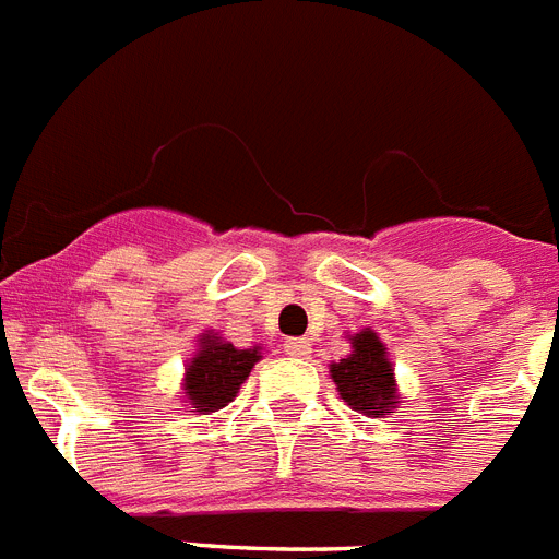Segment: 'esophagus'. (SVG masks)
Instances as JSON below:
<instances>
[{
    "mask_svg": "<svg viewBox=\"0 0 559 559\" xmlns=\"http://www.w3.org/2000/svg\"><path fill=\"white\" fill-rule=\"evenodd\" d=\"M285 353L288 356H299V359H308L311 356V342L308 338H288L285 342Z\"/></svg>",
    "mask_w": 559,
    "mask_h": 559,
    "instance_id": "1",
    "label": "esophagus"
}]
</instances>
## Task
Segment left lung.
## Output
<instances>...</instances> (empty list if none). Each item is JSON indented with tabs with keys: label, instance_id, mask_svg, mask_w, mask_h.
I'll use <instances>...</instances> for the list:
<instances>
[{
	"label": "left lung",
	"instance_id": "8db88e82",
	"mask_svg": "<svg viewBox=\"0 0 559 559\" xmlns=\"http://www.w3.org/2000/svg\"><path fill=\"white\" fill-rule=\"evenodd\" d=\"M350 347L353 350L347 359H338L331 365V379L338 395L345 399L347 407L359 409L365 416H388L390 409L399 404L388 347L379 338V333L370 331V328L353 333Z\"/></svg>",
	"mask_w": 559,
	"mask_h": 559
}]
</instances>
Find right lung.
<instances>
[{"mask_svg":"<svg viewBox=\"0 0 559 559\" xmlns=\"http://www.w3.org/2000/svg\"><path fill=\"white\" fill-rule=\"evenodd\" d=\"M260 359V347L240 350L231 342H223L221 333H203L198 342V353L189 359L183 373V393L192 407L189 413L209 416L234 402L240 384Z\"/></svg>","mask_w":559,"mask_h":559,"instance_id":"1","label":"right lung"}]
</instances>
